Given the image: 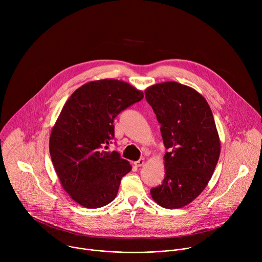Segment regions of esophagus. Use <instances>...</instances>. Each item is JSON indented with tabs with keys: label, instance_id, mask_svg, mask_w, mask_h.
Returning <instances> with one entry per match:
<instances>
[{
	"label": "esophagus",
	"instance_id": "esophagus-1",
	"mask_svg": "<svg viewBox=\"0 0 262 262\" xmlns=\"http://www.w3.org/2000/svg\"><path fill=\"white\" fill-rule=\"evenodd\" d=\"M144 164H145V160H144V159H140L139 161L135 162V165H136L137 167H141V166H143Z\"/></svg>",
	"mask_w": 262,
	"mask_h": 262
}]
</instances>
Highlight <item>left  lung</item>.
<instances>
[{"label": "left lung", "mask_w": 262, "mask_h": 262, "mask_svg": "<svg viewBox=\"0 0 262 262\" xmlns=\"http://www.w3.org/2000/svg\"><path fill=\"white\" fill-rule=\"evenodd\" d=\"M145 97L169 149L164 181L150 194L165 208H180L202 193L217 164L221 143L212 112L199 92L176 82L148 87Z\"/></svg>", "instance_id": "left-lung-1"}]
</instances>
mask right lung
<instances>
[{"label": "right lung", "mask_w": 262, "mask_h": 262, "mask_svg": "<svg viewBox=\"0 0 262 262\" xmlns=\"http://www.w3.org/2000/svg\"><path fill=\"white\" fill-rule=\"evenodd\" d=\"M143 97L128 83L104 79L81 86L65 102L52 128L50 154L63 189L80 205L98 208L117 196L132 166L103 148L114 139L116 116Z\"/></svg>", "instance_id": "obj_1"}]
</instances>
